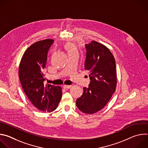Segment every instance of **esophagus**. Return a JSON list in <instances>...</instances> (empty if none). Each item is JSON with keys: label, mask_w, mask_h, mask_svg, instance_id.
<instances>
[{"label": "esophagus", "mask_w": 148, "mask_h": 148, "mask_svg": "<svg viewBox=\"0 0 148 148\" xmlns=\"http://www.w3.org/2000/svg\"><path fill=\"white\" fill-rule=\"evenodd\" d=\"M63 88H64V89H69L71 87V86H68V85H64L62 86Z\"/></svg>", "instance_id": "obj_1"}]
</instances>
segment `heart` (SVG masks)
I'll return each instance as SVG.
<instances>
[{
  "label": "heart",
  "instance_id": "obj_1",
  "mask_svg": "<svg viewBox=\"0 0 148 148\" xmlns=\"http://www.w3.org/2000/svg\"><path fill=\"white\" fill-rule=\"evenodd\" d=\"M67 49L69 50V51H73V50H75L74 47L72 45H68L67 46Z\"/></svg>",
  "mask_w": 148,
  "mask_h": 148
}]
</instances>
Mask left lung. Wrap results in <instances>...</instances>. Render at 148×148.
Here are the masks:
<instances>
[{
  "label": "left lung",
  "instance_id": "left-lung-1",
  "mask_svg": "<svg viewBox=\"0 0 148 148\" xmlns=\"http://www.w3.org/2000/svg\"><path fill=\"white\" fill-rule=\"evenodd\" d=\"M85 46L84 67L90 71L91 81L88 88H83V94L77 99L76 105L83 113L92 114L102 110L115 91L116 64L114 56L106 46L95 41Z\"/></svg>",
  "mask_w": 148,
  "mask_h": 148
}]
</instances>
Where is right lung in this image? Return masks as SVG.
<instances>
[{
	"label": "right lung",
	"instance_id": "1",
	"mask_svg": "<svg viewBox=\"0 0 148 148\" xmlns=\"http://www.w3.org/2000/svg\"><path fill=\"white\" fill-rule=\"evenodd\" d=\"M53 43V40L46 39L30 46L25 52L18 69L20 83L29 99L37 109L48 112L57 108L62 96L61 87L44 84L47 54Z\"/></svg>",
	"mask_w": 148,
	"mask_h": 148
}]
</instances>
